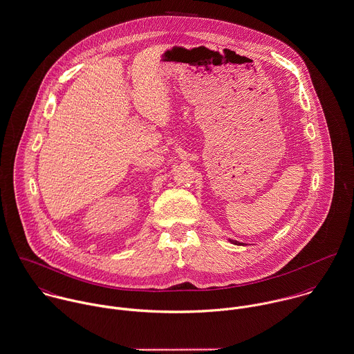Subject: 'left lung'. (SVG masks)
<instances>
[{
  "label": "left lung",
  "mask_w": 354,
  "mask_h": 354,
  "mask_svg": "<svg viewBox=\"0 0 354 354\" xmlns=\"http://www.w3.org/2000/svg\"><path fill=\"white\" fill-rule=\"evenodd\" d=\"M231 243H234V245H243L242 242H238V241H232V239H228Z\"/></svg>",
  "instance_id": "1"
}]
</instances>
